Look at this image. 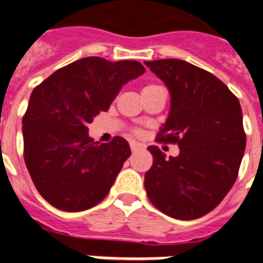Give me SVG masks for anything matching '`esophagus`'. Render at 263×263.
I'll use <instances>...</instances> for the list:
<instances>
[{
  "instance_id": "1",
  "label": "esophagus",
  "mask_w": 263,
  "mask_h": 263,
  "mask_svg": "<svg viewBox=\"0 0 263 263\" xmlns=\"http://www.w3.org/2000/svg\"><path fill=\"white\" fill-rule=\"evenodd\" d=\"M130 149H132V152L140 151V149H141V145H140V144H137V142H134V141H132V142H130Z\"/></svg>"
}]
</instances>
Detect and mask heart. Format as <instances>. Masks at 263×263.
<instances>
[{
    "mask_svg": "<svg viewBox=\"0 0 263 263\" xmlns=\"http://www.w3.org/2000/svg\"><path fill=\"white\" fill-rule=\"evenodd\" d=\"M155 88H160L158 87V86H146V87H144L142 88V91H147V90H155ZM137 133H138V132H137Z\"/></svg>",
    "mask_w": 263,
    "mask_h": 263,
    "instance_id": "b5f03b06",
    "label": "heart"
}]
</instances>
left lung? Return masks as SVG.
<instances>
[{
    "label": "left lung",
    "mask_w": 263,
    "mask_h": 263,
    "mask_svg": "<svg viewBox=\"0 0 263 263\" xmlns=\"http://www.w3.org/2000/svg\"><path fill=\"white\" fill-rule=\"evenodd\" d=\"M171 92V108L158 141L179 145V156L149 146L145 173L152 204L175 219L192 220L212 211L238 177L246 134L238 98L211 72L179 59L145 62Z\"/></svg>",
    "instance_id": "left-lung-1"
}]
</instances>
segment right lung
<instances>
[{
	"label": "right lung",
	"mask_w": 263,
	"mask_h": 263,
	"mask_svg": "<svg viewBox=\"0 0 263 263\" xmlns=\"http://www.w3.org/2000/svg\"><path fill=\"white\" fill-rule=\"evenodd\" d=\"M144 72L136 60L91 56L58 69L32 91L23 118L24 158L49 204L79 212L105 199L132 151L122 137L94 142L87 125Z\"/></svg>",
	"instance_id": "1"
}]
</instances>
